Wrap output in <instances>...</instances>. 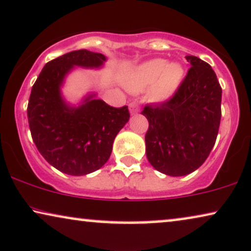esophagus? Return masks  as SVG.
<instances>
[{
    "label": "esophagus",
    "instance_id": "1",
    "mask_svg": "<svg viewBox=\"0 0 251 251\" xmlns=\"http://www.w3.org/2000/svg\"><path fill=\"white\" fill-rule=\"evenodd\" d=\"M128 108H129V112L131 114H135L139 112V106H138V102L137 101H131L128 104Z\"/></svg>",
    "mask_w": 251,
    "mask_h": 251
}]
</instances>
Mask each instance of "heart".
<instances>
[{"instance_id":"heart-1","label":"heart","mask_w":251,"mask_h":251,"mask_svg":"<svg viewBox=\"0 0 251 251\" xmlns=\"http://www.w3.org/2000/svg\"><path fill=\"white\" fill-rule=\"evenodd\" d=\"M183 78V69L177 63L167 64L165 59H153L144 63L135 71L132 89L135 91L153 86L155 100H166L174 95Z\"/></svg>"}]
</instances>
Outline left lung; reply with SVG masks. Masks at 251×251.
Masks as SVG:
<instances>
[{
  "label": "left lung",
  "instance_id": "8db88e82",
  "mask_svg": "<svg viewBox=\"0 0 251 251\" xmlns=\"http://www.w3.org/2000/svg\"><path fill=\"white\" fill-rule=\"evenodd\" d=\"M191 68L174 95L147 104L146 155L156 171L171 176L187 175L206 161L221 122L222 89L208 63L187 56Z\"/></svg>",
  "mask_w": 251,
  "mask_h": 251
}]
</instances>
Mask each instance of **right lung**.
I'll use <instances>...</instances> for the list:
<instances>
[{"instance_id": "add662e5", "label": "right lung", "mask_w": 251, "mask_h": 251, "mask_svg": "<svg viewBox=\"0 0 251 251\" xmlns=\"http://www.w3.org/2000/svg\"><path fill=\"white\" fill-rule=\"evenodd\" d=\"M105 56L76 50L44 65L30 93L28 122L32 140L51 166L69 175H85L102 167L113 140L129 119L127 106L113 107L95 95L78 107L60 96V85L74 66L99 68Z\"/></svg>"}]
</instances>
